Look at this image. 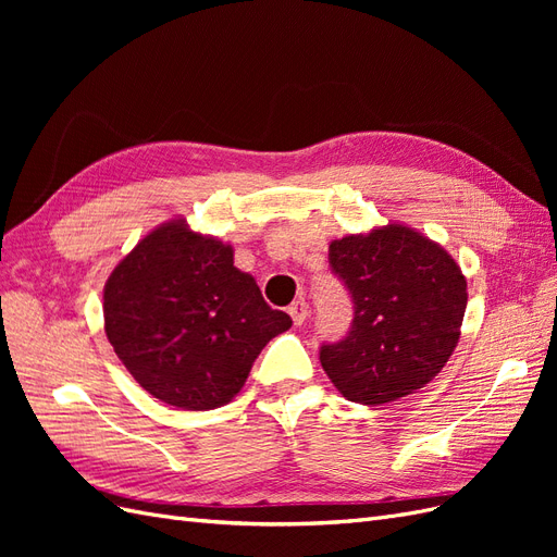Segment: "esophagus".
Wrapping results in <instances>:
<instances>
[{
    "label": "esophagus",
    "instance_id": "obj_1",
    "mask_svg": "<svg viewBox=\"0 0 557 557\" xmlns=\"http://www.w3.org/2000/svg\"><path fill=\"white\" fill-rule=\"evenodd\" d=\"M288 313L293 315V323H295V325H301V323H305V320L309 318V305H307V299H297V301H293L290 309H288Z\"/></svg>",
    "mask_w": 557,
    "mask_h": 557
}]
</instances>
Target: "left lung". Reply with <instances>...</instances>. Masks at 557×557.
Wrapping results in <instances>:
<instances>
[{
    "mask_svg": "<svg viewBox=\"0 0 557 557\" xmlns=\"http://www.w3.org/2000/svg\"><path fill=\"white\" fill-rule=\"evenodd\" d=\"M330 267L352 297V323L320 346V364L346 399L395 401L442 372L460 339L467 278L423 234L387 223L330 244Z\"/></svg>",
    "mask_w": 557,
    "mask_h": 557,
    "instance_id": "obj_1",
    "label": "left lung"
}]
</instances>
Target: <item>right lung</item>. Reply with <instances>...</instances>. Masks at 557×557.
Wrapping results in <instances>:
<instances>
[{"label": "right lung", "instance_id": "1", "mask_svg": "<svg viewBox=\"0 0 557 557\" xmlns=\"http://www.w3.org/2000/svg\"><path fill=\"white\" fill-rule=\"evenodd\" d=\"M293 325L264 301L234 250L170 221L134 246L104 285V332L146 393L209 411L232 401L260 350Z\"/></svg>", "mask_w": 557, "mask_h": 557}]
</instances>
